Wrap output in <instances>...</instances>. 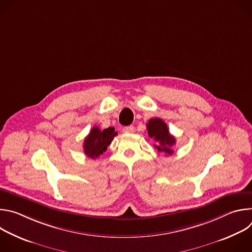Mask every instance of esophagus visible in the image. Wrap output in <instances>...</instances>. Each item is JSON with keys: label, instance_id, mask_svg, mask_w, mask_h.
Here are the masks:
<instances>
[{"label": "esophagus", "instance_id": "obj_1", "mask_svg": "<svg viewBox=\"0 0 252 252\" xmlns=\"http://www.w3.org/2000/svg\"><path fill=\"white\" fill-rule=\"evenodd\" d=\"M123 131H124L125 133H131V132L134 131V126H125V127L123 128Z\"/></svg>", "mask_w": 252, "mask_h": 252}]
</instances>
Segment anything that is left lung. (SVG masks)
<instances>
[{"label":"left lung","mask_w":252,"mask_h":252,"mask_svg":"<svg viewBox=\"0 0 252 252\" xmlns=\"http://www.w3.org/2000/svg\"><path fill=\"white\" fill-rule=\"evenodd\" d=\"M147 129L149 135L157 141L156 149L159 153H164L166 156L173 154L171 148L175 145V138L169 133L167 126L162 120L158 118L151 119L147 124Z\"/></svg>","instance_id":"1"}]
</instances>
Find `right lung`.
Masks as SVG:
<instances>
[{"instance_id": "1", "label": "right lung", "mask_w": 252, "mask_h": 252, "mask_svg": "<svg viewBox=\"0 0 252 252\" xmlns=\"http://www.w3.org/2000/svg\"><path fill=\"white\" fill-rule=\"evenodd\" d=\"M117 134L114 127L100 130L97 126H94L84 141L85 155L90 158H96L106 151Z\"/></svg>"}]
</instances>
